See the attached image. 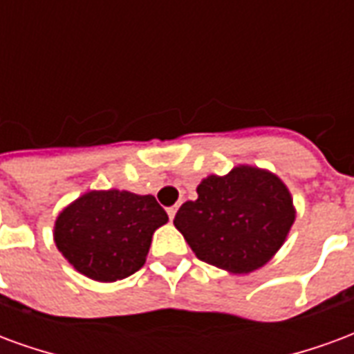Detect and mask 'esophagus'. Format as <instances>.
I'll list each match as a JSON object with an SVG mask.
<instances>
[{"label": "esophagus", "mask_w": 354, "mask_h": 354, "mask_svg": "<svg viewBox=\"0 0 354 354\" xmlns=\"http://www.w3.org/2000/svg\"><path fill=\"white\" fill-rule=\"evenodd\" d=\"M167 212H169L170 220H174V216H176V212H178V207H170Z\"/></svg>", "instance_id": "34e87169"}]
</instances>
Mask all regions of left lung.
<instances>
[{
  "label": "left lung",
  "mask_w": 354,
  "mask_h": 354,
  "mask_svg": "<svg viewBox=\"0 0 354 354\" xmlns=\"http://www.w3.org/2000/svg\"><path fill=\"white\" fill-rule=\"evenodd\" d=\"M294 220V201L281 178L239 165L225 176L205 178L197 199L180 207L174 225L199 260L246 274L279 252Z\"/></svg>",
  "instance_id": "left-lung-1"
}]
</instances>
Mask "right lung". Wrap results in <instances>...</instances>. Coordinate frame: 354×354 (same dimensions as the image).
Wrapping results in <instances>:
<instances>
[{
  "instance_id": "add662e5",
  "label": "right lung",
  "mask_w": 354,
  "mask_h": 354,
  "mask_svg": "<svg viewBox=\"0 0 354 354\" xmlns=\"http://www.w3.org/2000/svg\"><path fill=\"white\" fill-rule=\"evenodd\" d=\"M167 222L153 195L94 189L58 214L53 237L75 271L93 281L115 282L146 263L155 230Z\"/></svg>"
}]
</instances>
